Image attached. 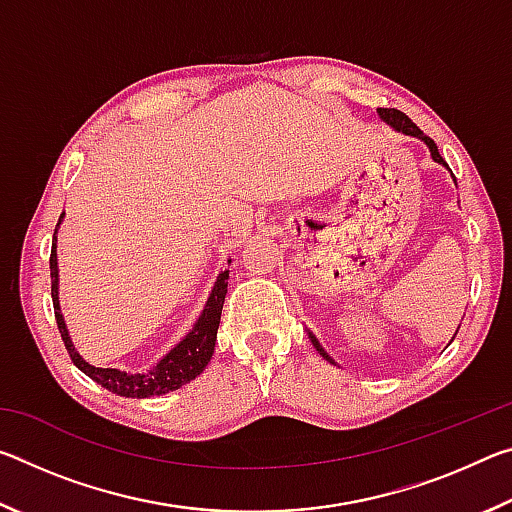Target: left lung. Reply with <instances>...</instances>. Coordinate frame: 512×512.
<instances>
[{"label":"left lung","mask_w":512,"mask_h":512,"mask_svg":"<svg viewBox=\"0 0 512 512\" xmlns=\"http://www.w3.org/2000/svg\"><path fill=\"white\" fill-rule=\"evenodd\" d=\"M377 112H379V117L386 121V124H391V126L395 128V131H402L404 135H413V137H418V140H422L424 144L429 146L431 158L436 160V162H440V164H445V167H447V162L443 160V155L438 153V146H436V142H433L431 137L424 135V133L420 131V128L415 126L413 121L404 115L402 110H395V108H377ZM458 327H461V325H458ZM456 332H458V329H456ZM454 336H456V334H454ZM309 339H311V343H314V348L320 352V357H323L325 361L332 363V357H329V354H327L323 348H320V343H318L316 336H314V334H309ZM452 341H454V339H452Z\"/></svg>","instance_id":"8db88e82"}]
</instances>
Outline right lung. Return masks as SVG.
I'll list each match as a JSON object with an SVG mask.
<instances>
[{
    "label": "right lung",
    "instance_id": "right-lung-1",
    "mask_svg": "<svg viewBox=\"0 0 512 512\" xmlns=\"http://www.w3.org/2000/svg\"><path fill=\"white\" fill-rule=\"evenodd\" d=\"M63 221V214H60L58 225ZM56 225V232H58ZM56 232H54V244H51V257H49V268H51V300H54V314L58 323V332L63 336L65 350L69 359L74 361V366L81 372H85L92 381H97L106 391L121 395V397H137V400H144V397L153 395H164L171 391H178L180 386L189 384V381L196 379L205 370L207 363L212 359L214 343H216V329L221 323V309L225 293H228V277L230 271H221L216 277L214 289L210 298L205 302L203 314L198 316L194 327L189 329V334L180 341L176 348H171L164 357L155 363L151 370L146 372H124L117 368H97L90 366L79 352L74 350V343L69 339L65 318L60 314V302H58V259H56Z\"/></svg>",
    "mask_w": 512,
    "mask_h": 512
}]
</instances>
